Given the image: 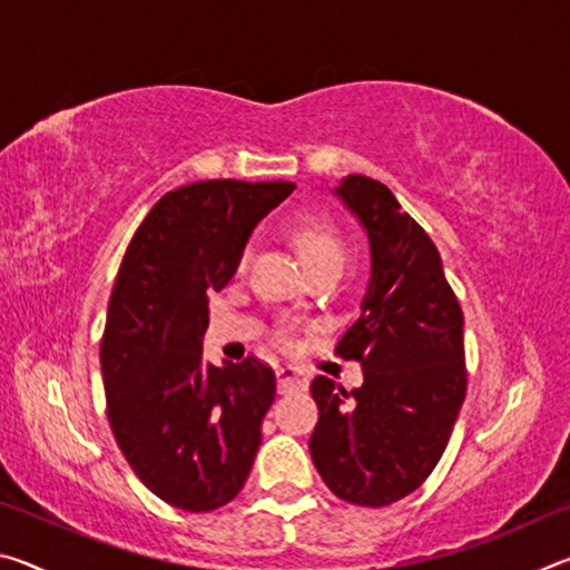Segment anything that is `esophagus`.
Segmentation results:
<instances>
[{"label":"esophagus","mask_w":570,"mask_h":570,"mask_svg":"<svg viewBox=\"0 0 570 570\" xmlns=\"http://www.w3.org/2000/svg\"><path fill=\"white\" fill-rule=\"evenodd\" d=\"M276 384H278V392L286 394V392H294V390H306L308 377L302 370H298V366L284 364V366H278V370H276Z\"/></svg>","instance_id":"esophagus-1"}]
</instances>
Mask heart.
I'll return each instance as SVG.
<instances>
[{
  "mask_svg": "<svg viewBox=\"0 0 570 570\" xmlns=\"http://www.w3.org/2000/svg\"><path fill=\"white\" fill-rule=\"evenodd\" d=\"M292 240L308 272L324 264H344V240L330 218L302 216L292 226Z\"/></svg>",
  "mask_w": 570,
  "mask_h": 570,
  "instance_id": "obj_1",
  "label": "heart"
}]
</instances>
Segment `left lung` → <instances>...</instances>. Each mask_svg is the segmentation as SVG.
Segmentation results:
<instances>
[{"label": "left lung", "mask_w": 570, "mask_h": 570, "mask_svg": "<svg viewBox=\"0 0 570 570\" xmlns=\"http://www.w3.org/2000/svg\"><path fill=\"white\" fill-rule=\"evenodd\" d=\"M334 196L370 240L362 314L336 344L364 384L312 382L320 422L308 450L336 498L382 508L417 490L448 448L468 390L465 320L435 244L384 183L354 173Z\"/></svg>", "instance_id": "1"}]
</instances>
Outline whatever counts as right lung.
<instances>
[{
	"label": "right lung",
	"instance_id": "obj_1",
	"mask_svg": "<svg viewBox=\"0 0 570 570\" xmlns=\"http://www.w3.org/2000/svg\"><path fill=\"white\" fill-rule=\"evenodd\" d=\"M294 188L228 178L166 193L115 278L100 342L112 435L142 485L188 513L230 503L262 445L274 370L256 356L204 364L208 294L234 278L258 220Z\"/></svg>",
	"mask_w": 570,
	"mask_h": 570
}]
</instances>
